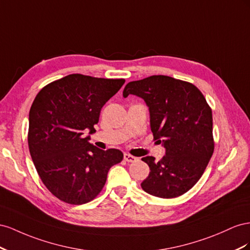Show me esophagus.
Wrapping results in <instances>:
<instances>
[{"instance_id": "1", "label": "esophagus", "mask_w": 250, "mask_h": 250, "mask_svg": "<svg viewBox=\"0 0 250 250\" xmlns=\"http://www.w3.org/2000/svg\"><path fill=\"white\" fill-rule=\"evenodd\" d=\"M124 159H125L126 162H134V161L137 160L136 157H134V156H132V155H130V154H126V153L124 154Z\"/></svg>"}]
</instances>
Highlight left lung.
Masks as SVG:
<instances>
[{"mask_svg": "<svg viewBox=\"0 0 250 250\" xmlns=\"http://www.w3.org/2000/svg\"><path fill=\"white\" fill-rule=\"evenodd\" d=\"M130 94L146 102L154 139L166 148L159 161L152 156L141 159L149 167L142 189L165 199L185 194L203 175L215 147L205 97L192 83L166 75L130 82L123 95Z\"/></svg>", "mask_w": 250, "mask_h": 250, "instance_id": "obj_1", "label": "left lung"}]
</instances>
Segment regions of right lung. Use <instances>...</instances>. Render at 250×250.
Returning <instances> with one entry per match:
<instances>
[{
  "mask_svg": "<svg viewBox=\"0 0 250 250\" xmlns=\"http://www.w3.org/2000/svg\"><path fill=\"white\" fill-rule=\"evenodd\" d=\"M125 80L70 74L45 85L29 112L28 146L45 187L60 200L90 202L101 192L109 169L124 158L116 148L91 145L90 136L104 104Z\"/></svg>",
  "mask_w": 250,
  "mask_h": 250,
  "instance_id": "1",
  "label": "right lung"
}]
</instances>
